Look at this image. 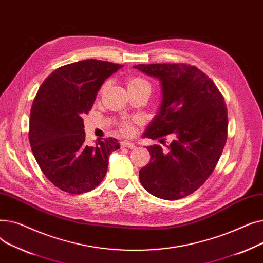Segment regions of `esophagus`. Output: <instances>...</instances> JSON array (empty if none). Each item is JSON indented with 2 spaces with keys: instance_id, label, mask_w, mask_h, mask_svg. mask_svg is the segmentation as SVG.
Wrapping results in <instances>:
<instances>
[{
  "instance_id": "esophagus-1",
  "label": "esophagus",
  "mask_w": 263,
  "mask_h": 263,
  "mask_svg": "<svg viewBox=\"0 0 263 263\" xmlns=\"http://www.w3.org/2000/svg\"><path fill=\"white\" fill-rule=\"evenodd\" d=\"M120 146H121V148H130V149L135 147V145L132 142H129V141H122V142H120Z\"/></svg>"
}]
</instances>
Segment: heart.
Here are the masks:
<instances>
[{"instance_id": "1", "label": "heart", "mask_w": 263, "mask_h": 263, "mask_svg": "<svg viewBox=\"0 0 263 263\" xmlns=\"http://www.w3.org/2000/svg\"><path fill=\"white\" fill-rule=\"evenodd\" d=\"M127 86H128V90H141V91H146L148 93L150 92V89H151L150 83L144 78L137 77V76L130 77L127 80ZM104 88H105V85L102 86V90ZM120 130L123 134L131 135L134 132V124L133 122H130V121H123L120 124Z\"/></svg>"}]
</instances>
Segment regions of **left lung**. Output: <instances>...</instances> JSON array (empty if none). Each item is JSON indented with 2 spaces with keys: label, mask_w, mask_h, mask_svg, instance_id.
Segmentation results:
<instances>
[{
  "label": "left lung",
  "mask_w": 263,
  "mask_h": 263,
  "mask_svg": "<svg viewBox=\"0 0 263 263\" xmlns=\"http://www.w3.org/2000/svg\"><path fill=\"white\" fill-rule=\"evenodd\" d=\"M158 79L162 101L144 137L164 142L167 151L148 146L149 163L140 170V181L151 195L166 200L185 197L209 178L227 140V107L211 79L186 64L136 65Z\"/></svg>",
  "instance_id": "obj_1"
}]
</instances>
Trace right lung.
<instances>
[{"label":"right lung","instance_id":"right-lung-1","mask_svg":"<svg viewBox=\"0 0 263 263\" xmlns=\"http://www.w3.org/2000/svg\"><path fill=\"white\" fill-rule=\"evenodd\" d=\"M121 67L80 61L58 68L39 87L31 109L29 140L40 170L62 191L82 194L99 185L110 154L120 148L113 137L87 146L82 117L91 109L104 81Z\"/></svg>","mask_w":263,"mask_h":263}]
</instances>
